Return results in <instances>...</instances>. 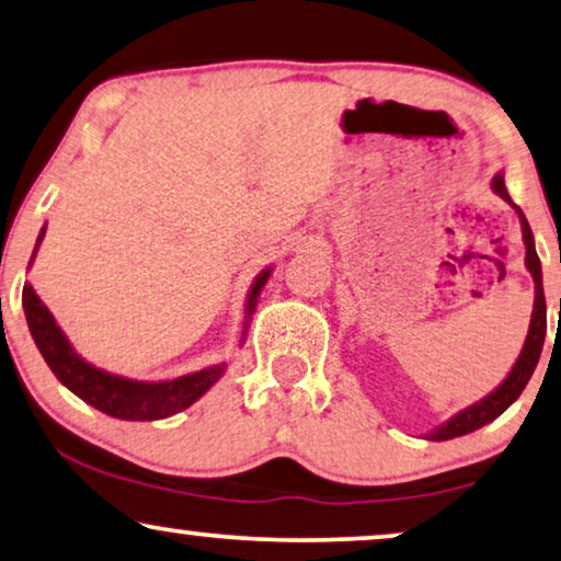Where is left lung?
<instances>
[{
    "instance_id": "obj_1",
    "label": "left lung",
    "mask_w": 561,
    "mask_h": 561,
    "mask_svg": "<svg viewBox=\"0 0 561 561\" xmlns=\"http://www.w3.org/2000/svg\"><path fill=\"white\" fill-rule=\"evenodd\" d=\"M491 187H493L495 195H501L503 201L514 205V201H511V195L506 191V180H503V170L495 172ZM514 210L518 213L520 233H524L526 270L531 272L534 291H536V295H534L531 325H528V335H526V341H524V348H520L518 358L514 363V368L508 370V376L503 378L499 389H493L491 393H488V397L476 401V404H470L468 409H462V412H457L455 416H449L445 424H439V427L427 432V435H424V439L442 442V439H453V437L470 435V432L485 427L488 422H493L495 416H501L520 397V391L526 389L528 378H531V374H534L536 363H539L541 348H543V337H547V299H543L541 262H539V254H536L534 233H531V226H528V220L524 216V210H520L518 205H514Z\"/></svg>"
}]
</instances>
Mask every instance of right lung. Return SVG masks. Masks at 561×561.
<instances>
[{"label": "right lung", "mask_w": 561, "mask_h": 561, "mask_svg": "<svg viewBox=\"0 0 561 561\" xmlns=\"http://www.w3.org/2000/svg\"><path fill=\"white\" fill-rule=\"evenodd\" d=\"M45 236V226L37 236L33 259L35 262L37 249H41ZM272 277V266H266L256 274L254 284H251L249 297H247V314H243V330H241V343L247 341V330L251 322V314L256 312L259 295H262L266 279ZM22 307H25V318L30 335L37 345V351L43 353V358L55 378L76 393L78 399H83L85 404H91L99 412H104L114 420L126 422H154V420H168V416L183 412L191 404H195L213 383L224 376L226 363H216L195 374H185L170 381H137V378H126L108 374L104 368H96L93 363L81 358L76 353L73 345L62 333L58 322H55L53 312L43 305V299L35 295L33 284L25 282L22 287Z\"/></svg>", "instance_id": "right-lung-1"}]
</instances>
